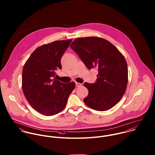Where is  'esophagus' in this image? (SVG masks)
I'll return each instance as SVG.
<instances>
[{"mask_svg": "<svg viewBox=\"0 0 155 155\" xmlns=\"http://www.w3.org/2000/svg\"><path fill=\"white\" fill-rule=\"evenodd\" d=\"M76 86L77 87H80L82 86V84H80V83H78V82H76Z\"/></svg>", "mask_w": 155, "mask_h": 155, "instance_id": "1", "label": "esophagus"}]
</instances>
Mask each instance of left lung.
<instances>
[{"mask_svg": "<svg viewBox=\"0 0 155 155\" xmlns=\"http://www.w3.org/2000/svg\"><path fill=\"white\" fill-rule=\"evenodd\" d=\"M88 69H98L97 81L85 82L88 95L84 101L90 108L106 111L124 95L128 83L127 61L120 51L107 40L97 37L76 39L70 45Z\"/></svg>", "mask_w": 155, "mask_h": 155, "instance_id": "8db88e82", "label": "left lung"}]
</instances>
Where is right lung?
<instances>
[{"label":"right lung","mask_w":155,"mask_h":155,"mask_svg":"<svg viewBox=\"0 0 155 155\" xmlns=\"http://www.w3.org/2000/svg\"><path fill=\"white\" fill-rule=\"evenodd\" d=\"M71 39L57 41L36 48L25 62L22 74L23 93L31 106L45 116L63 110L75 83H61L53 78L61 69V58Z\"/></svg>","instance_id":"obj_1"}]
</instances>
